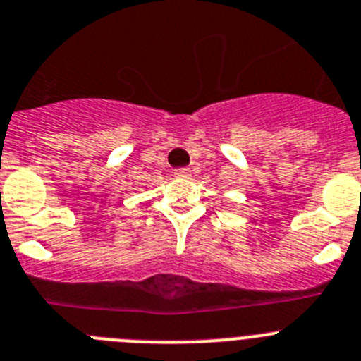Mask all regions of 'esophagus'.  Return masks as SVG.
<instances>
[{
	"label": "esophagus",
	"instance_id": "1",
	"mask_svg": "<svg viewBox=\"0 0 361 361\" xmlns=\"http://www.w3.org/2000/svg\"><path fill=\"white\" fill-rule=\"evenodd\" d=\"M174 176L176 178H190V169L187 167H180L174 171Z\"/></svg>",
	"mask_w": 361,
	"mask_h": 361
}]
</instances>
